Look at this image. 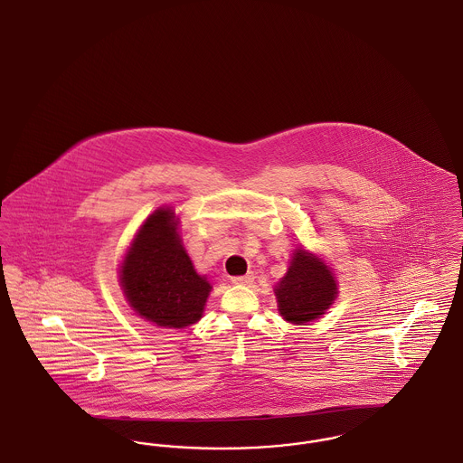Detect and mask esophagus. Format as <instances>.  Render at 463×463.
<instances>
[{
  "label": "esophagus",
  "instance_id": "obj_1",
  "mask_svg": "<svg viewBox=\"0 0 463 463\" xmlns=\"http://www.w3.org/2000/svg\"><path fill=\"white\" fill-rule=\"evenodd\" d=\"M253 279H255V274H253V272H248V274H244V276H234V278H231V281H232L234 285H251Z\"/></svg>",
  "mask_w": 463,
  "mask_h": 463
}]
</instances>
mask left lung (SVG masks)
<instances>
[{
    "mask_svg": "<svg viewBox=\"0 0 463 463\" xmlns=\"http://www.w3.org/2000/svg\"><path fill=\"white\" fill-rule=\"evenodd\" d=\"M278 310L291 325L321 317L338 295L330 267L307 250H295L287 276L274 288Z\"/></svg>",
    "mask_w": 463,
    "mask_h": 463,
    "instance_id": "1",
    "label": "left lung"
}]
</instances>
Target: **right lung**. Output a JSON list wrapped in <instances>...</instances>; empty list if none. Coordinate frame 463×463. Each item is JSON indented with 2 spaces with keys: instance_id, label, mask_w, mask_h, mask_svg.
Segmentation results:
<instances>
[{
  "instance_id": "obj_1",
  "label": "right lung",
  "mask_w": 463,
  "mask_h": 463,
  "mask_svg": "<svg viewBox=\"0 0 463 463\" xmlns=\"http://www.w3.org/2000/svg\"><path fill=\"white\" fill-rule=\"evenodd\" d=\"M172 208H159L133 238L119 269L130 307L163 328L198 323L212 285L199 276L178 236Z\"/></svg>"
}]
</instances>
